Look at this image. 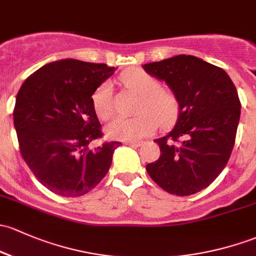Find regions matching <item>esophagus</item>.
<instances>
[{
  "mask_svg": "<svg viewBox=\"0 0 256 256\" xmlns=\"http://www.w3.org/2000/svg\"><path fill=\"white\" fill-rule=\"evenodd\" d=\"M142 144H144L142 141H125V144H128V146H132V147H140Z\"/></svg>",
  "mask_w": 256,
  "mask_h": 256,
  "instance_id": "34e87169",
  "label": "esophagus"
}]
</instances>
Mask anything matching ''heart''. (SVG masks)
<instances>
[{
    "label": "heart",
    "instance_id": "b5f03b06",
    "mask_svg": "<svg viewBox=\"0 0 256 256\" xmlns=\"http://www.w3.org/2000/svg\"><path fill=\"white\" fill-rule=\"evenodd\" d=\"M121 80L126 88L141 96L138 114L134 118L118 116L108 124L106 134L112 138L132 141L150 135L157 128L158 121L168 125L176 115L178 104L176 96L162 90V83L157 77L144 71L131 70L121 74ZM96 114L106 120L114 112L112 83L104 80L96 87L92 96Z\"/></svg>",
    "mask_w": 256,
    "mask_h": 256
}]
</instances>
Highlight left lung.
<instances>
[{
	"label": "left lung",
	"mask_w": 256,
	"mask_h": 256,
	"mask_svg": "<svg viewBox=\"0 0 256 256\" xmlns=\"http://www.w3.org/2000/svg\"><path fill=\"white\" fill-rule=\"evenodd\" d=\"M170 87L179 103L176 128L156 140L160 157L147 173L166 192L192 195L206 189L232 153L240 118L236 86L224 70L192 55L144 64Z\"/></svg>",
	"instance_id": "left-lung-1"
}]
</instances>
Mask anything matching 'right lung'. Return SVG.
Returning <instances> with one entry per match:
<instances>
[{
    "instance_id": "1",
    "label": "right lung",
    "mask_w": 256,
    "mask_h": 256,
    "mask_svg": "<svg viewBox=\"0 0 256 256\" xmlns=\"http://www.w3.org/2000/svg\"><path fill=\"white\" fill-rule=\"evenodd\" d=\"M115 67L66 58L32 74L13 110L20 154L46 189L77 198L94 189L112 166L121 142L88 144L103 137L92 96Z\"/></svg>"
}]
</instances>
